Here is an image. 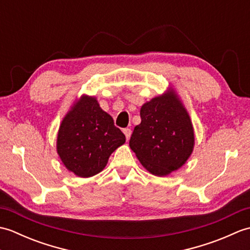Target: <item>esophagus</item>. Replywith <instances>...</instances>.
Returning a JSON list of instances; mask_svg holds the SVG:
<instances>
[{
	"label": "esophagus",
	"mask_w": 250,
	"mask_h": 250,
	"mask_svg": "<svg viewBox=\"0 0 250 250\" xmlns=\"http://www.w3.org/2000/svg\"><path fill=\"white\" fill-rule=\"evenodd\" d=\"M122 131H124V133H125V139L129 140L130 136H131V129L125 128V129H124Z\"/></svg>",
	"instance_id": "esophagus-1"
}]
</instances>
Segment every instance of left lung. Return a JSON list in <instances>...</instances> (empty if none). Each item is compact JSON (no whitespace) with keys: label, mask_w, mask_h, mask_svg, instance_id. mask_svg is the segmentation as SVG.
I'll return each instance as SVG.
<instances>
[{"label":"left lung","mask_w":250,"mask_h":250,"mask_svg":"<svg viewBox=\"0 0 250 250\" xmlns=\"http://www.w3.org/2000/svg\"><path fill=\"white\" fill-rule=\"evenodd\" d=\"M130 147L146 169L167 176L187 161L194 144L189 115L174 93L153 98L141 108Z\"/></svg>","instance_id":"1"}]
</instances>
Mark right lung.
<instances>
[{
    "label": "right lung",
    "mask_w": 250,
    "mask_h": 250,
    "mask_svg": "<svg viewBox=\"0 0 250 250\" xmlns=\"http://www.w3.org/2000/svg\"><path fill=\"white\" fill-rule=\"evenodd\" d=\"M125 142V134L97 100L83 97L62 121L57 149L68 171L90 177L102 171L109 156Z\"/></svg>",
    "instance_id": "add662e5"
}]
</instances>
